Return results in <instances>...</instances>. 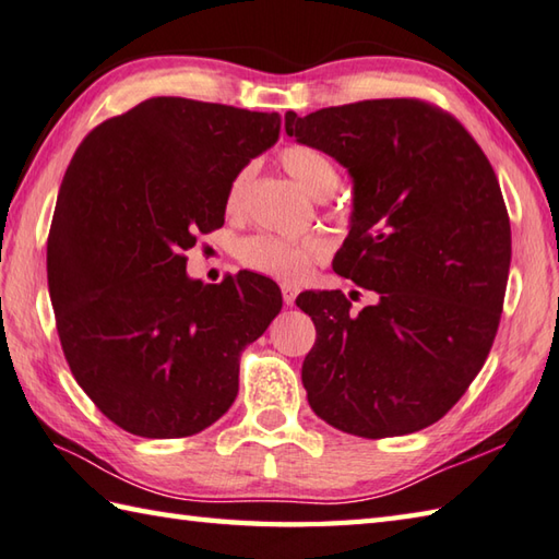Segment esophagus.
<instances>
[{
	"label": "esophagus",
	"mask_w": 559,
	"mask_h": 559,
	"mask_svg": "<svg viewBox=\"0 0 559 559\" xmlns=\"http://www.w3.org/2000/svg\"><path fill=\"white\" fill-rule=\"evenodd\" d=\"M296 287H292V284H282V299H284V304L287 306H294V301H296Z\"/></svg>",
	"instance_id": "obj_1"
}]
</instances>
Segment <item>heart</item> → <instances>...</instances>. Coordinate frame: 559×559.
<instances>
[{
	"label": "heart",
	"instance_id": "1",
	"mask_svg": "<svg viewBox=\"0 0 559 559\" xmlns=\"http://www.w3.org/2000/svg\"><path fill=\"white\" fill-rule=\"evenodd\" d=\"M280 162L284 170L299 183L306 192L316 198H325L337 188V166L325 152L316 150L309 144H292L282 150ZM250 178H253V166L246 164L231 176L226 186V210H238L246 198ZM236 255L250 270L260 275L275 277L282 282H299L309 275L311 267L323 263L330 255V246L321 236H304V238H284V236H250L238 243Z\"/></svg>",
	"mask_w": 559,
	"mask_h": 559
}]
</instances>
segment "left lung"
I'll return each mask as SVG.
<instances>
[{"instance_id":"obj_1","label":"left lung","mask_w":559,"mask_h":559,"mask_svg":"<svg viewBox=\"0 0 559 559\" xmlns=\"http://www.w3.org/2000/svg\"><path fill=\"white\" fill-rule=\"evenodd\" d=\"M299 144L333 156L352 183V222L333 270L376 294L304 292L316 345L301 381L313 413L347 435L403 437L435 425L483 369L502 316L511 226L471 132L417 98L284 116Z\"/></svg>"}]
</instances>
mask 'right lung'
Listing matches in <instances>:
<instances>
[{"mask_svg": "<svg viewBox=\"0 0 559 559\" xmlns=\"http://www.w3.org/2000/svg\"><path fill=\"white\" fill-rule=\"evenodd\" d=\"M282 118L156 96L91 130L67 168L48 236L57 335L110 423L146 439L214 425L238 357L282 309L255 272L202 284L186 250L224 224L226 186L277 142Z\"/></svg>", "mask_w": 559, "mask_h": 559, "instance_id": "add662e5", "label": "right lung"}]
</instances>
